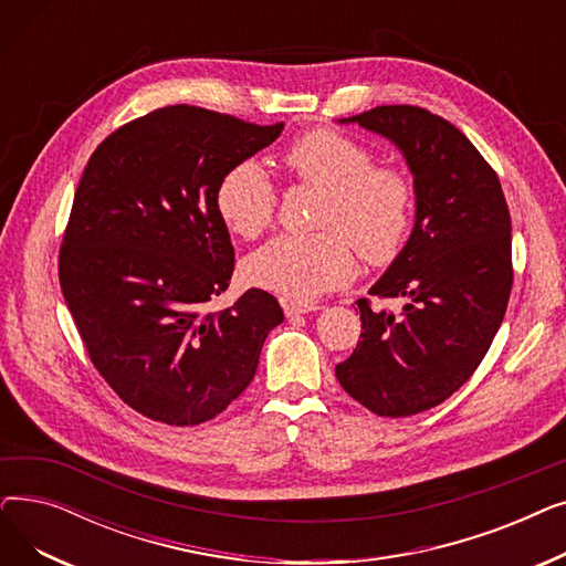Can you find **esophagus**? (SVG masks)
Masks as SVG:
<instances>
[{"label":"esophagus","mask_w":566,"mask_h":566,"mask_svg":"<svg viewBox=\"0 0 566 566\" xmlns=\"http://www.w3.org/2000/svg\"><path fill=\"white\" fill-rule=\"evenodd\" d=\"M282 307H284L286 316H298V314H307V312L318 310V305H314V303H298V301H289V298L282 301Z\"/></svg>","instance_id":"obj_1"}]
</instances>
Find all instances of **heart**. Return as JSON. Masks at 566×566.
Returning a JSON list of instances; mask_svg holds the SVG:
<instances>
[{
	"mask_svg": "<svg viewBox=\"0 0 566 566\" xmlns=\"http://www.w3.org/2000/svg\"><path fill=\"white\" fill-rule=\"evenodd\" d=\"M369 148L335 128H314L293 139L284 165L301 184L318 188L314 233L273 238L243 263L245 280L310 303L348 284L355 250L371 265L392 263L412 224V184L390 165H371ZM222 224L241 238H256L273 222L277 188L256 160H238L222 171L213 192Z\"/></svg>",
	"mask_w": 566,
	"mask_h": 566,
	"instance_id": "b5f03b06",
	"label": "heart"
}]
</instances>
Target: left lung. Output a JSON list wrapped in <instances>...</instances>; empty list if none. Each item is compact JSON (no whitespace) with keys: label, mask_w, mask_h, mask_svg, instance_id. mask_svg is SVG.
<instances>
[{"label":"left lung","mask_w":566,"mask_h":566,"mask_svg":"<svg viewBox=\"0 0 566 566\" xmlns=\"http://www.w3.org/2000/svg\"><path fill=\"white\" fill-rule=\"evenodd\" d=\"M348 122L401 148L418 211L406 248L369 291L406 298L401 314L360 298V342L335 374L380 418H408L452 397L484 360L514 284L512 218L495 169L442 116L380 105Z\"/></svg>","instance_id":"1"}]
</instances>
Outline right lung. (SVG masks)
<instances>
[{"label": "right lung", "instance_id": "obj_1", "mask_svg": "<svg viewBox=\"0 0 566 566\" xmlns=\"http://www.w3.org/2000/svg\"><path fill=\"white\" fill-rule=\"evenodd\" d=\"M282 128L171 105L116 128L84 167L59 282L88 360L148 420H213L252 382L268 333L284 321L261 289L206 310L235 259L213 206L218 178Z\"/></svg>", "mask_w": 566, "mask_h": 566}]
</instances>
